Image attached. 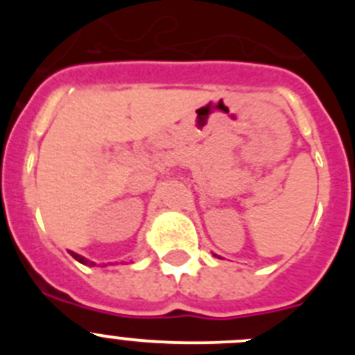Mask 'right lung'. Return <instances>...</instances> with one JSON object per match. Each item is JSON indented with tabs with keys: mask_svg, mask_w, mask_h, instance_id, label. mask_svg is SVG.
Masks as SVG:
<instances>
[{
	"mask_svg": "<svg viewBox=\"0 0 355 355\" xmlns=\"http://www.w3.org/2000/svg\"><path fill=\"white\" fill-rule=\"evenodd\" d=\"M71 254H72V258H74V259H78V261H80V263H83V265H94V263H90L89 259L81 258L80 254H76V252H71Z\"/></svg>",
	"mask_w": 355,
	"mask_h": 355,
	"instance_id": "obj_1",
	"label": "right lung"
}]
</instances>
